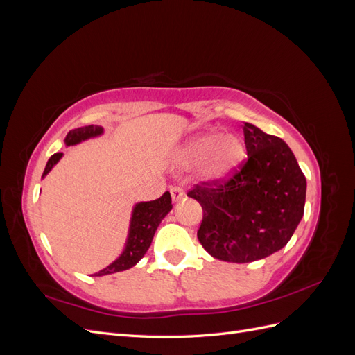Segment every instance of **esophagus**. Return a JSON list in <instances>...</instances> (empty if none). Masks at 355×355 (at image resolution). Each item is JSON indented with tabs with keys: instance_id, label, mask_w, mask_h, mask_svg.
<instances>
[{
	"instance_id": "1",
	"label": "esophagus",
	"mask_w": 355,
	"mask_h": 355,
	"mask_svg": "<svg viewBox=\"0 0 355 355\" xmlns=\"http://www.w3.org/2000/svg\"><path fill=\"white\" fill-rule=\"evenodd\" d=\"M170 194H171V200L176 202V201L184 198L187 196V192L182 189V188H179V187H173V188L170 189Z\"/></svg>"
}]
</instances>
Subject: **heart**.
Listing matches in <instances>:
<instances>
[{
    "label": "heart",
    "mask_w": 355,
    "mask_h": 355,
    "mask_svg": "<svg viewBox=\"0 0 355 355\" xmlns=\"http://www.w3.org/2000/svg\"><path fill=\"white\" fill-rule=\"evenodd\" d=\"M244 155V144L235 135L204 132L182 146L178 164L182 168H198L204 180L211 184L227 180Z\"/></svg>",
    "instance_id": "heart-1"
}]
</instances>
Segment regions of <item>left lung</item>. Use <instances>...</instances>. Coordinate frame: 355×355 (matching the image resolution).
<instances>
[{"mask_svg":"<svg viewBox=\"0 0 355 355\" xmlns=\"http://www.w3.org/2000/svg\"><path fill=\"white\" fill-rule=\"evenodd\" d=\"M247 161L227 184L197 187L188 197L202 207L197 237L219 261L263 259L292 239L304 216L306 179L283 139L243 127Z\"/></svg>","mask_w":355,"mask_h":355,"instance_id":"8db88e82","label":"left lung"}]
</instances>
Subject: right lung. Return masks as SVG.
Returning a JSON list of instances; mask_svg holds the SVG:
<instances>
[{"mask_svg":"<svg viewBox=\"0 0 355 355\" xmlns=\"http://www.w3.org/2000/svg\"><path fill=\"white\" fill-rule=\"evenodd\" d=\"M103 133L105 130L101 125H84L71 130L63 142H65V146L68 148L89 141V139L99 137ZM62 157L63 153H56L55 155L50 157L41 179H44L50 173L51 168L59 163ZM171 207L173 206H171L170 192H164L163 197L154 201L136 202L132 209L130 222H128V232L123 252L114 262H111L108 266L93 275L102 277L108 274H115L120 271L130 270L132 266H135L145 256L149 245L153 243L158 225L167 216V213L171 210Z\"/></svg>","mask_w":355,"mask_h":355,"instance_id":"1","label":"right lung"}]
</instances>
